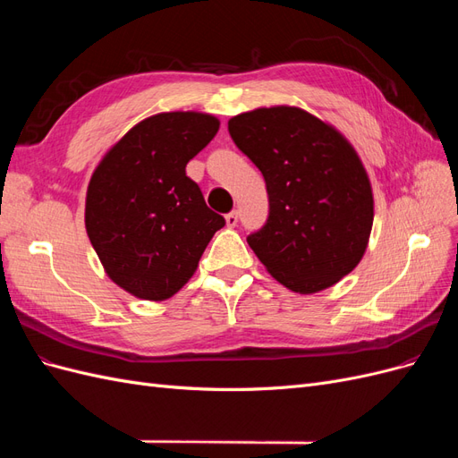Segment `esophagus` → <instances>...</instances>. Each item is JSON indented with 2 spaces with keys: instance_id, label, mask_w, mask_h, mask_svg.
<instances>
[{
  "instance_id": "34e87169",
  "label": "esophagus",
  "mask_w": 458,
  "mask_h": 458,
  "mask_svg": "<svg viewBox=\"0 0 458 458\" xmlns=\"http://www.w3.org/2000/svg\"><path fill=\"white\" fill-rule=\"evenodd\" d=\"M225 224H227V227H234L239 224V212L237 210H233V212H229L227 216H225Z\"/></svg>"
}]
</instances>
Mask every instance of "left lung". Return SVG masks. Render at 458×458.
Listing matches in <instances>:
<instances>
[{"instance_id": "obj_1", "label": "left lung", "mask_w": 458, "mask_h": 458, "mask_svg": "<svg viewBox=\"0 0 458 458\" xmlns=\"http://www.w3.org/2000/svg\"><path fill=\"white\" fill-rule=\"evenodd\" d=\"M229 133L266 179L269 217L248 244L283 286L313 294L361 261L374 217L369 175L345 137L298 106L256 108Z\"/></svg>"}]
</instances>
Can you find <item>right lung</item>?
<instances>
[{
	"instance_id": "add662e5",
	"label": "right lung",
	"mask_w": 458,
	"mask_h": 458,
	"mask_svg": "<svg viewBox=\"0 0 458 458\" xmlns=\"http://www.w3.org/2000/svg\"><path fill=\"white\" fill-rule=\"evenodd\" d=\"M217 130L212 114L160 113L133 126L95 168L86 231L106 275L126 293L152 301L174 296L225 225L185 174Z\"/></svg>"
}]
</instances>
